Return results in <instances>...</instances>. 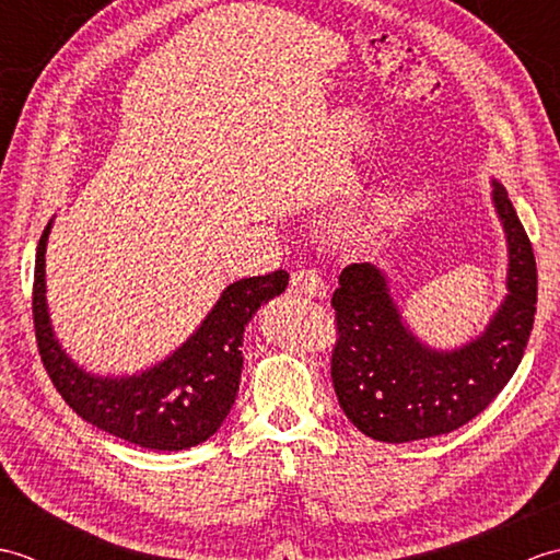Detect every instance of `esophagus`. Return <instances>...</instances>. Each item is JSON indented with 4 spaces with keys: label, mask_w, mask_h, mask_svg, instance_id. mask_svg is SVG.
Wrapping results in <instances>:
<instances>
[{
    "label": "esophagus",
    "mask_w": 560,
    "mask_h": 560,
    "mask_svg": "<svg viewBox=\"0 0 560 560\" xmlns=\"http://www.w3.org/2000/svg\"><path fill=\"white\" fill-rule=\"evenodd\" d=\"M291 287L295 289V293L307 295V299H325V295H327V283L313 269L293 271L291 273Z\"/></svg>",
    "instance_id": "34e87169"
}]
</instances>
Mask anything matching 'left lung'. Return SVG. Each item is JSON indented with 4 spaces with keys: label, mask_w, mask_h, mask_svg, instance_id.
<instances>
[{
    "label": "left lung",
    "mask_w": 560,
    "mask_h": 560,
    "mask_svg": "<svg viewBox=\"0 0 560 560\" xmlns=\"http://www.w3.org/2000/svg\"><path fill=\"white\" fill-rule=\"evenodd\" d=\"M491 187L508 245L505 299L481 335L462 347L433 349L416 337L387 273L371 261L339 273L331 383L347 419L368 438L411 443L457 431L489 407L525 355L537 313V261L505 187L498 180Z\"/></svg>",
    "instance_id": "left-lung-1"
}]
</instances>
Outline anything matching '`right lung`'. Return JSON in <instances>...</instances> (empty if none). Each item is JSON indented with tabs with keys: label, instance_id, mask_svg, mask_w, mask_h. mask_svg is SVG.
<instances>
[{
	"label": "right lung",
	"instance_id": "obj_1",
	"mask_svg": "<svg viewBox=\"0 0 560 560\" xmlns=\"http://www.w3.org/2000/svg\"><path fill=\"white\" fill-rule=\"evenodd\" d=\"M52 221L35 253L33 323L40 359L59 395L83 421L149 450H187L219 431L241 387L243 335L259 305L289 287L287 271L225 287L201 325L180 347L132 375H98L59 343L45 287V253Z\"/></svg>",
	"mask_w": 560,
	"mask_h": 560
}]
</instances>
